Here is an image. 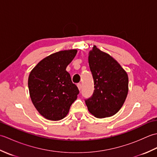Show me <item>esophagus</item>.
<instances>
[{
	"label": "esophagus",
	"mask_w": 157,
	"mask_h": 157,
	"mask_svg": "<svg viewBox=\"0 0 157 157\" xmlns=\"http://www.w3.org/2000/svg\"><path fill=\"white\" fill-rule=\"evenodd\" d=\"M77 86H78V89L79 90H81L82 86V84H80V83H79V84H77Z\"/></svg>",
	"instance_id": "34e87169"
}]
</instances>
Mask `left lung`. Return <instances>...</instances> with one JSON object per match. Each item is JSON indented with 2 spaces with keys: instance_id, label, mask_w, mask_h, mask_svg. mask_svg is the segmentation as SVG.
Instances as JSON below:
<instances>
[{
  "instance_id": "8db88e82",
  "label": "left lung",
  "mask_w": 157,
  "mask_h": 157,
  "mask_svg": "<svg viewBox=\"0 0 157 157\" xmlns=\"http://www.w3.org/2000/svg\"><path fill=\"white\" fill-rule=\"evenodd\" d=\"M88 63L94 85L91 97L85 99L88 111L97 118L114 115L128 95V74L117 61L96 46L89 53Z\"/></svg>"
}]
</instances>
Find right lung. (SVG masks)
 I'll return each mask as SVG.
<instances>
[{"instance_id":"obj_1","label":"right lung","mask_w":157,"mask_h":157,"mask_svg":"<svg viewBox=\"0 0 157 157\" xmlns=\"http://www.w3.org/2000/svg\"><path fill=\"white\" fill-rule=\"evenodd\" d=\"M77 50L62 51L40 61L29 73L28 88L36 109L46 119L59 121L69 113L79 93L66 67Z\"/></svg>"}]
</instances>
